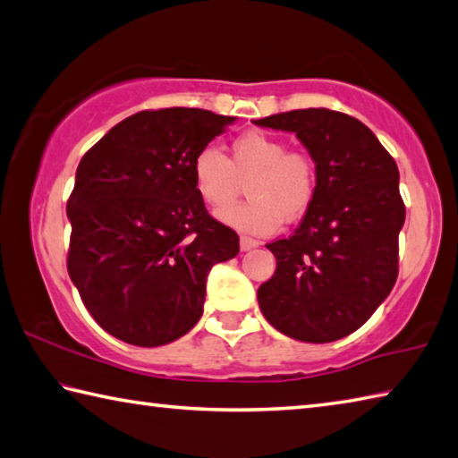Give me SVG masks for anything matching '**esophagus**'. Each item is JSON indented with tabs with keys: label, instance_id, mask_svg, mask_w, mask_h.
Instances as JSON below:
<instances>
[{
	"label": "esophagus",
	"instance_id": "1",
	"mask_svg": "<svg viewBox=\"0 0 458 458\" xmlns=\"http://www.w3.org/2000/svg\"><path fill=\"white\" fill-rule=\"evenodd\" d=\"M258 244V240H254V238H250V236H242L240 238V248H242V250L246 252V250H252V248H256Z\"/></svg>",
	"mask_w": 458,
	"mask_h": 458
}]
</instances>
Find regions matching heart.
<instances>
[{"label": "heart", "mask_w": 458, "mask_h": 458, "mask_svg": "<svg viewBox=\"0 0 458 458\" xmlns=\"http://www.w3.org/2000/svg\"><path fill=\"white\" fill-rule=\"evenodd\" d=\"M192 182L200 200L223 208L248 181L251 200L224 208L218 218L228 226L272 234L282 220L296 222L310 212L318 196V165L306 149L288 148L284 140L250 130L230 142V156L206 146L192 157Z\"/></svg>", "instance_id": "heart-1"}]
</instances>
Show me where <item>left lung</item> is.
Instances as JSON below:
<instances>
[{
    "mask_svg": "<svg viewBox=\"0 0 458 458\" xmlns=\"http://www.w3.org/2000/svg\"><path fill=\"white\" fill-rule=\"evenodd\" d=\"M294 131L318 165V196L293 236L266 248L274 276L258 304L274 328L302 343H332L359 330L398 276L404 202L398 168L352 115L309 107L256 120Z\"/></svg>",
    "mask_w": 458,
    "mask_h": 458,
    "instance_id": "1",
    "label": "left lung"
}]
</instances>
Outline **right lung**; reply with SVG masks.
<instances>
[{
  "mask_svg": "<svg viewBox=\"0 0 458 458\" xmlns=\"http://www.w3.org/2000/svg\"><path fill=\"white\" fill-rule=\"evenodd\" d=\"M234 122L200 107L144 110L81 157L68 200V272L107 335L162 346L200 320L206 276L240 238L208 214L192 157Z\"/></svg>",
  "mask_w": 458,
  "mask_h": 458,
  "instance_id": "add662e5",
  "label": "right lung"
}]
</instances>
